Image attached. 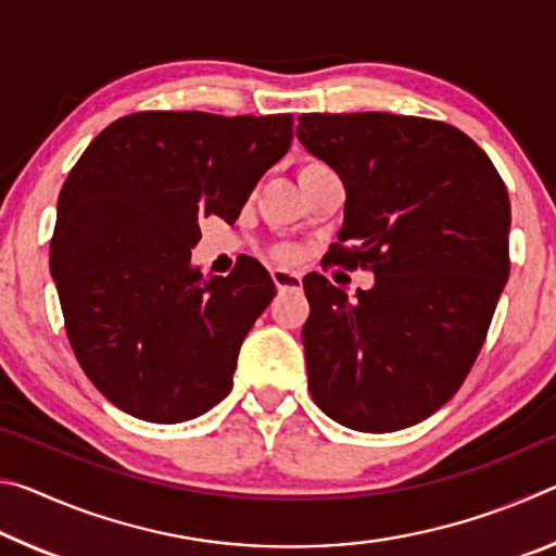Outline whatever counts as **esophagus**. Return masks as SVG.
<instances>
[{
    "mask_svg": "<svg viewBox=\"0 0 556 556\" xmlns=\"http://www.w3.org/2000/svg\"><path fill=\"white\" fill-rule=\"evenodd\" d=\"M271 281H275L279 291H291L301 287V277L296 271H289V269H271Z\"/></svg>",
    "mask_w": 556,
    "mask_h": 556,
    "instance_id": "esophagus-1",
    "label": "esophagus"
}]
</instances>
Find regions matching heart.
<instances>
[{
  "label": "heart",
  "mask_w": 556,
  "mask_h": 556,
  "mask_svg": "<svg viewBox=\"0 0 556 556\" xmlns=\"http://www.w3.org/2000/svg\"><path fill=\"white\" fill-rule=\"evenodd\" d=\"M321 166H324L321 162H306L304 166H301V172H299V174L312 172V168H321ZM277 257H279V260H289V257H294V250H291V248H281V250H277Z\"/></svg>",
  "instance_id": "heart-1"
}]
</instances>
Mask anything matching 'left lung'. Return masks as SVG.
<instances>
[{"label":"left lung","instance_id":"8db88e82","mask_svg":"<svg viewBox=\"0 0 556 556\" xmlns=\"http://www.w3.org/2000/svg\"><path fill=\"white\" fill-rule=\"evenodd\" d=\"M299 142L341 176L333 265L375 285L351 299L308 275V390L338 425L384 434L454 397L510 275V199L488 154L446 122L390 112L299 115Z\"/></svg>","mask_w":556,"mask_h":556}]
</instances>
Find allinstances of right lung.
<instances>
[{
  "instance_id": "1",
  "label": "right lung",
  "mask_w": 556,
  "mask_h": 556,
  "mask_svg": "<svg viewBox=\"0 0 556 556\" xmlns=\"http://www.w3.org/2000/svg\"><path fill=\"white\" fill-rule=\"evenodd\" d=\"M291 115L135 112L92 139L59 195L51 275L83 372L131 417L178 425L232 390L238 353L275 299L257 260L191 265L199 220L235 223L289 152Z\"/></svg>"
}]
</instances>
